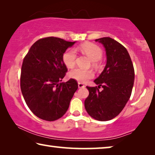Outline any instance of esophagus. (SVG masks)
Wrapping results in <instances>:
<instances>
[{
  "label": "esophagus",
  "instance_id": "1",
  "mask_svg": "<svg viewBox=\"0 0 155 155\" xmlns=\"http://www.w3.org/2000/svg\"><path fill=\"white\" fill-rule=\"evenodd\" d=\"M78 88H83V87H85L84 84H83L82 83H80V82L78 83Z\"/></svg>",
  "mask_w": 155,
  "mask_h": 155
}]
</instances>
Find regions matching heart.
<instances>
[{
    "label": "heart",
    "mask_w": 155,
    "mask_h": 155,
    "mask_svg": "<svg viewBox=\"0 0 155 155\" xmlns=\"http://www.w3.org/2000/svg\"><path fill=\"white\" fill-rule=\"evenodd\" d=\"M81 50L93 61L94 65H96V62L100 61L103 55L102 49L98 46L93 44H83L81 46ZM77 57V50L74 48H69L63 54V61L66 67L71 68L74 66ZM69 77L81 83H85L92 78L94 77V74L90 70H83L77 68L70 72Z\"/></svg>",
    "instance_id": "heart-1"
}]
</instances>
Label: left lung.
I'll return each instance as SVG.
<instances>
[{
	"mask_svg": "<svg viewBox=\"0 0 155 155\" xmlns=\"http://www.w3.org/2000/svg\"><path fill=\"white\" fill-rule=\"evenodd\" d=\"M104 46L107 64L99 77L94 81L99 88L88 87L89 96L85 108L91 117L108 121L116 117L124 109L132 92L135 79L134 68L124 46L111 38L96 39Z\"/></svg>",
	"mask_w": 155,
	"mask_h": 155,
	"instance_id": "left-lung-1",
	"label": "left lung"
}]
</instances>
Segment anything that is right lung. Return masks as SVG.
<instances>
[{"instance_id": "obj_1", "label": "right lung", "mask_w": 155, "mask_h": 155, "mask_svg": "<svg viewBox=\"0 0 155 155\" xmlns=\"http://www.w3.org/2000/svg\"><path fill=\"white\" fill-rule=\"evenodd\" d=\"M75 42L54 37L40 39L23 60L21 91L28 108L39 118L54 121L61 117L77 90L73 78L61 82L68 71L63 54Z\"/></svg>"}]
</instances>
